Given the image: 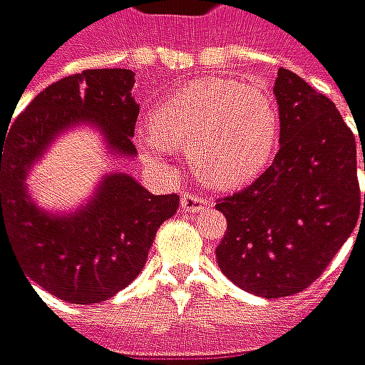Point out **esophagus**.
Masks as SVG:
<instances>
[{
	"instance_id": "1",
	"label": "esophagus",
	"mask_w": 365,
	"mask_h": 365,
	"mask_svg": "<svg viewBox=\"0 0 365 365\" xmlns=\"http://www.w3.org/2000/svg\"><path fill=\"white\" fill-rule=\"evenodd\" d=\"M207 205H210V203H207V199H201V197H197V195H185L182 199H180V210H182V212H193V214H199V212H203Z\"/></svg>"
}]
</instances>
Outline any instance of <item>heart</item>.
I'll return each instance as SVG.
<instances>
[{
	"label": "heart",
	"instance_id": "1",
	"mask_svg": "<svg viewBox=\"0 0 365 365\" xmlns=\"http://www.w3.org/2000/svg\"><path fill=\"white\" fill-rule=\"evenodd\" d=\"M280 116L270 91L228 78H199L168 95L137 133V147L158 166L182 149L199 180L235 191L272 164Z\"/></svg>",
	"mask_w": 365,
	"mask_h": 365
}]
</instances>
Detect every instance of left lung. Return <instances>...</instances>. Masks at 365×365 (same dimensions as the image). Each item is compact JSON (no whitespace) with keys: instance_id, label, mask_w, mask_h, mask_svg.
Wrapping results in <instances>:
<instances>
[{"instance_id":"left-lung-1","label":"left lung","mask_w":365,"mask_h":365,"mask_svg":"<svg viewBox=\"0 0 365 365\" xmlns=\"http://www.w3.org/2000/svg\"><path fill=\"white\" fill-rule=\"evenodd\" d=\"M274 97L280 149L272 166L216 205L228 222L216 247L222 274L266 299L307 289L361 214L355 137L336 106L287 68H278Z\"/></svg>"}]
</instances>
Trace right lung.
<instances>
[{"instance_id": "right-lung-1", "label": "right lung", "mask_w": 365, "mask_h": 365, "mask_svg": "<svg viewBox=\"0 0 365 365\" xmlns=\"http://www.w3.org/2000/svg\"><path fill=\"white\" fill-rule=\"evenodd\" d=\"M133 85L135 72L124 68L66 76L0 133V243L12 245L31 280L68 303H101L130 284L178 207V195H153L126 172L101 176L72 212L47 210L31 195L35 164L70 130L89 126L112 158H137Z\"/></svg>"}]
</instances>
